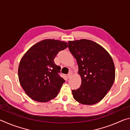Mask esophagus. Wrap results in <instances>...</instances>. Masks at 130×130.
Returning a JSON list of instances; mask_svg holds the SVG:
<instances>
[{"instance_id":"esophagus-1","label":"esophagus","mask_w":130,"mask_h":130,"mask_svg":"<svg viewBox=\"0 0 130 130\" xmlns=\"http://www.w3.org/2000/svg\"><path fill=\"white\" fill-rule=\"evenodd\" d=\"M72 77V73H69L68 74V75H67V77L68 78H70V77Z\"/></svg>"}]
</instances>
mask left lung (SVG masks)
Returning a JSON list of instances; mask_svg holds the SVG:
<instances>
[{
	"mask_svg": "<svg viewBox=\"0 0 130 130\" xmlns=\"http://www.w3.org/2000/svg\"><path fill=\"white\" fill-rule=\"evenodd\" d=\"M68 47L76 59L81 86L72 91L73 98L82 104L92 105L102 100L112 86L115 68L109 53L88 39L69 41Z\"/></svg>",
	"mask_w": 130,
	"mask_h": 130,
	"instance_id": "obj_1",
	"label": "left lung"
}]
</instances>
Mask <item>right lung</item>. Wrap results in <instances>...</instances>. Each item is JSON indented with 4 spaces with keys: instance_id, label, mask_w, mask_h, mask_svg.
Returning <instances> with one entry per match:
<instances>
[{
    "instance_id": "obj_1",
    "label": "right lung",
    "mask_w": 130,
    "mask_h": 130,
    "mask_svg": "<svg viewBox=\"0 0 130 130\" xmlns=\"http://www.w3.org/2000/svg\"><path fill=\"white\" fill-rule=\"evenodd\" d=\"M67 47L64 41L44 39L32 46L22 57L19 81L31 99L46 103L57 96L65 80L58 74L61 68L55 64L54 59Z\"/></svg>"
}]
</instances>
